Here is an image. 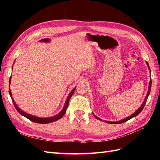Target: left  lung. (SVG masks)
Returning a JSON list of instances; mask_svg holds the SVG:
<instances>
[{"mask_svg":"<svg viewBox=\"0 0 160 160\" xmlns=\"http://www.w3.org/2000/svg\"><path fill=\"white\" fill-rule=\"evenodd\" d=\"M146 64H147V65H148V67L149 69H150L149 67V64H148V62H146ZM151 88H152V80H150L149 83L148 91V93H147V95H146V98H145V99H144V101H143V102L142 105H141V107H140L136 111H135V113H133L132 115H131L130 116H129V117H128V118H125V119H122V120H121V121H119V122H108V121H105V123H111V124H119V123H124V122H127V121H128L129 119H132V118L135 117V116H137V115L143 110V108H144V106H145V104L146 103V101H147V99H148V96H149V93H150V90H151ZM94 116H95V117L97 119H99V120L101 121V119L100 118H98V117H97V116H95V115H94Z\"/></svg>","mask_w":160,"mask_h":160,"instance_id":"obj_1","label":"left lung"}]
</instances>
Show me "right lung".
I'll use <instances>...</instances> for the list:
<instances>
[{"mask_svg": "<svg viewBox=\"0 0 160 160\" xmlns=\"http://www.w3.org/2000/svg\"><path fill=\"white\" fill-rule=\"evenodd\" d=\"M50 41V39L49 38H44V39H41V42H49ZM11 77H10V80H9V85H10L11 84ZM9 89H10V88H9ZM75 90V88L72 89L71 91V93H69V95H68V97H67V100L65 101V104L64 105V108L63 109H62V111H61V112L57 114L55 116H53V117H51V118H38V117H36V116H34V115H30V114H28L25 112H24L23 111H22L20 108H19L17 105L15 103V102H14V101L12 98V94H11V89H9V94H10V96L11 98V99L12 101V103L14 105V107H15L16 109L17 110L18 112L20 113L21 115L25 116V118H27V119H28L29 120H31V122H35V123H42V124H45V123H51V122H55V121L57 120H59L61 118H62V117H63V115H65V112H66V110H67V107H68L69 105V100L71 99V98L72 97V94H73L74 91Z\"/></svg>", "mask_w": 160, "mask_h": 160, "instance_id": "1", "label": "right lung"}]
</instances>
